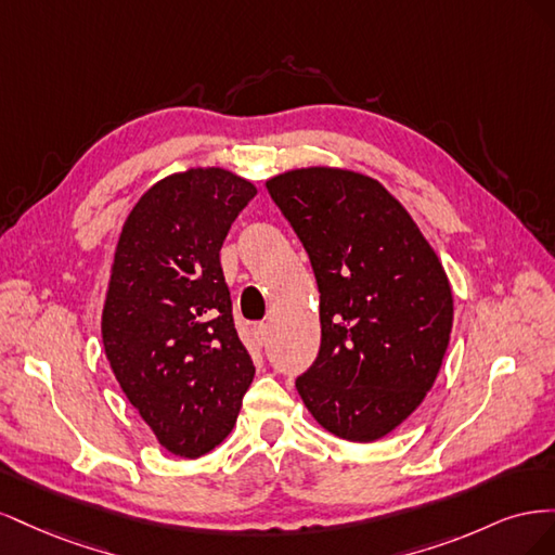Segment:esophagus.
<instances>
[{"label": "esophagus", "mask_w": 555, "mask_h": 555, "mask_svg": "<svg viewBox=\"0 0 555 555\" xmlns=\"http://www.w3.org/2000/svg\"><path fill=\"white\" fill-rule=\"evenodd\" d=\"M251 333H255V340L259 345H266L268 343V335H271V328H268V324H255V328H251Z\"/></svg>", "instance_id": "esophagus-1"}]
</instances>
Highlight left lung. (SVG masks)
Instances as JSON below:
<instances>
[{
	"mask_svg": "<svg viewBox=\"0 0 555 555\" xmlns=\"http://www.w3.org/2000/svg\"><path fill=\"white\" fill-rule=\"evenodd\" d=\"M304 243L319 287L322 345L296 389L317 424L375 442L422 405L453 324L449 278L384 184L333 166L266 180Z\"/></svg>",
	"mask_w": 555,
	"mask_h": 555,
	"instance_id": "obj_1",
	"label": "left lung"
}]
</instances>
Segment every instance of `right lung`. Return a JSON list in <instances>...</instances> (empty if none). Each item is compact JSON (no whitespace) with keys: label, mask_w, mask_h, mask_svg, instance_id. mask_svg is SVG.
Returning <instances> with one entry per match:
<instances>
[{"label":"right lung","mask_w":555,"mask_h":555,"mask_svg":"<svg viewBox=\"0 0 555 555\" xmlns=\"http://www.w3.org/2000/svg\"><path fill=\"white\" fill-rule=\"evenodd\" d=\"M255 194L220 166L166 176L137 201L115 245L102 312L106 359L159 444L180 459L227 438L255 379L220 263Z\"/></svg>","instance_id":"add662e5"}]
</instances>
